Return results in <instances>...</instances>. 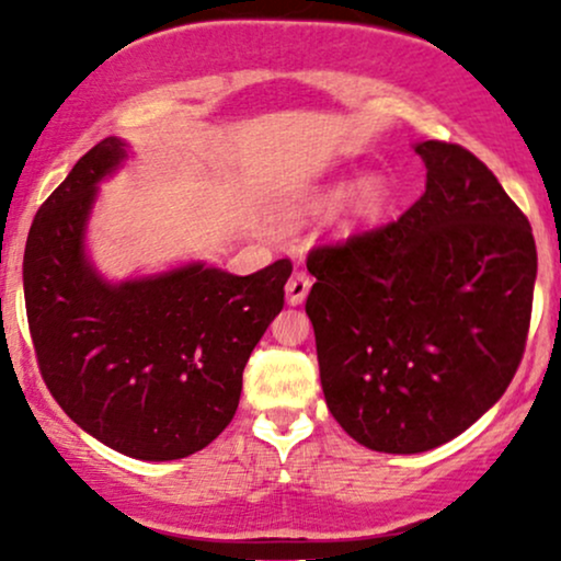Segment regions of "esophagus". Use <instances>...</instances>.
<instances>
[{"label":"esophagus","instance_id":"obj_1","mask_svg":"<svg viewBox=\"0 0 561 561\" xmlns=\"http://www.w3.org/2000/svg\"><path fill=\"white\" fill-rule=\"evenodd\" d=\"M308 289H311V279L302 272H295L287 282V306H300L306 300Z\"/></svg>","mask_w":561,"mask_h":561}]
</instances>
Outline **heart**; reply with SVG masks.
<instances>
[{
	"mask_svg": "<svg viewBox=\"0 0 561 561\" xmlns=\"http://www.w3.org/2000/svg\"><path fill=\"white\" fill-rule=\"evenodd\" d=\"M388 199L390 184L379 173H362L358 179L340 176L289 199L276 216V224L285 229H298L302 224H311L330 214L332 208L343 203L345 227H358V224L375 221L385 210Z\"/></svg>",
	"mask_w": 561,
	"mask_h": 561,
	"instance_id": "heart-1",
	"label": "heart"
}]
</instances>
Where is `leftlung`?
I'll return each mask as SVG.
<instances>
[{
    "mask_svg": "<svg viewBox=\"0 0 561 561\" xmlns=\"http://www.w3.org/2000/svg\"><path fill=\"white\" fill-rule=\"evenodd\" d=\"M424 195L396 224L308 255L324 401L379 454L454 440L504 396L538 253L523 210L459 145L416 141Z\"/></svg>",
    "mask_w": 561,
    "mask_h": 561,
    "instance_id": "left-lung-1",
    "label": "left lung"
}]
</instances>
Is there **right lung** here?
I'll list each match as a JSON object with an SVG mask.
<instances>
[{
    "instance_id": "1",
    "label": "right lung",
    "mask_w": 561,
    "mask_h": 561,
    "mask_svg": "<svg viewBox=\"0 0 561 561\" xmlns=\"http://www.w3.org/2000/svg\"><path fill=\"white\" fill-rule=\"evenodd\" d=\"M102 139L31 224L23 293L38 369L83 433L139 461H173L227 430L242 371L285 306L289 261L234 276L205 261L115 282L87 231L100 184L131 158Z\"/></svg>"
}]
</instances>
